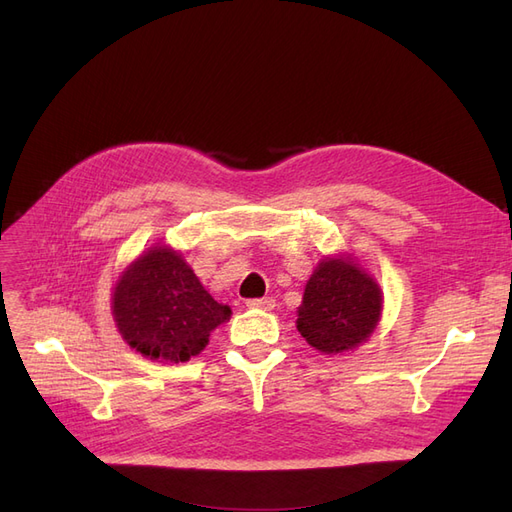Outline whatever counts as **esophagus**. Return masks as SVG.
Segmentation results:
<instances>
[{
	"instance_id": "obj_1",
	"label": "esophagus",
	"mask_w": 512,
	"mask_h": 512,
	"mask_svg": "<svg viewBox=\"0 0 512 512\" xmlns=\"http://www.w3.org/2000/svg\"><path fill=\"white\" fill-rule=\"evenodd\" d=\"M247 307H252V309H273L275 307V299L273 297L250 299V301H247Z\"/></svg>"
}]
</instances>
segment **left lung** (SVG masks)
I'll return each mask as SVG.
<instances>
[{"label": "left lung", "instance_id": "1", "mask_svg": "<svg viewBox=\"0 0 512 512\" xmlns=\"http://www.w3.org/2000/svg\"><path fill=\"white\" fill-rule=\"evenodd\" d=\"M380 309L378 284L352 262L329 258L309 277L297 329L320 352H344L371 335Z\"/></svg>", "mask_w": 512, "mask_h": 512}]
</instances>
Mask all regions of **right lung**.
<instances>
[{"label":"right lung","mask_w":512,"mask_h":512,"mask_svg":"<svg viewBox=\"0 0 512 512\" xmlns=\"http://www.w3.org/2000/svg\"><path fill=\"white\" fill-rule=\"evenodd\" d=\"M113 316L121 337L153 361H190L209 333L230 318L183 258L153 247L121 275L113 294Z\"/></svg>","instance_id":"add662e5"}]
</instances>
